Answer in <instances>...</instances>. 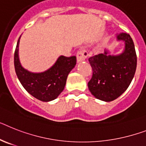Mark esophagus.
Here are the masks:
<instances>
[{"label":"esophagus","instance_id":"obj_1","mask_svg":"<svg viewBox=\"0 0 146 146\" xmlns=\"http://www.w3.org/2000/svg\"><path fill=\"white\" fill-rule=\"evenodd\" d=\"M89 54H88V51L86 49H80L78 51L77 53V58H78V62H81V61H84L86 59V57L88 56Z\"/></svg>","mask_w":146,"mask_h":146}]
</instances>
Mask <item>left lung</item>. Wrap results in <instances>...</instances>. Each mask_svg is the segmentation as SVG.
<instances>
[{
	"instance_id": "left-lung-1",
	"label": "left lung",
	"mask_w": 146,
	"mask_h": 146,
	"mask_svg": "<svg viewBox=\"0 0 146 146\" xmlns=\"http://www.w3.org/2000/svg\"><path fill=\"white\" fill-rule=\"evenodd\" d=\"M117 40L125 42V50L119 55H110L108 50L89 58L92 76L88 83L90 92L104 102L116 99L127 90L137 68V54L133 39L121 33Z\"/></svg>"
}]
</instances>
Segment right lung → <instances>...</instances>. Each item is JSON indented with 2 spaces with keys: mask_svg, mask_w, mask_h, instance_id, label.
Wrapping results in <instances>:
<instances>
[{
  "mask_svg": "<svg viewBox=\"0 0 146 146\" xmlns=\"http://www.w3.org/2000/svg\"><path fill=\"white\" fill-rule=\"evenodd\" d=\"M19 37L15 54V73L21 85L31 96L42 102H50L58 97L64 90L69 72L76 65V56H60L52 67L44 72L33 73L21 66L19 58Z\"/></svg>",
  "mask_w": 146,
  "mask_h": 146,
  "instance_id": "obj_1",
  "label": "right lung"
}]
</instances>
